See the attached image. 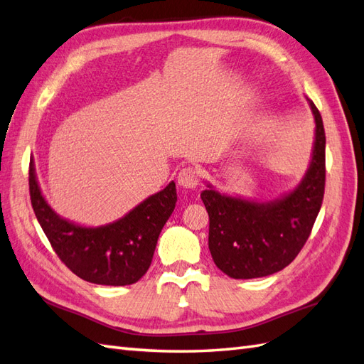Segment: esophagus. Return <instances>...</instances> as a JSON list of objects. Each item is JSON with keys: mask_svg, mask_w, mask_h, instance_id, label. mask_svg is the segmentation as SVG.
I'll return each mask as SVG.
<instances>
[{"mask_svg": "<svg viewBox=\"0 0 364 364\" xmlns=\"http://www.w3.org/2000/svg\"><path fill=\"white\" fill-rule=\"evenodd\" d=\"M176 180H178V184L183 186V188L195 189L198 186V172L191 166L183 167L178 175H176Z\"/></svg>", "mask_w": 364, "mask_h": 364, "instance_id": "1", "label": "esophagus"}]
</instances>
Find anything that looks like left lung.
Listing matches in <instances>:
<instances>
[{
	"mask_svg": "<svg viewBox=\"0 0 364 364\" xmlns=\"http://www.w3.org/2000/svg\"><path fill=\"white\" fill-rule=\"evenodd\" d=\"M309 102L315 121L311 161L292 191L271 201L218 192L210 183L201 192L209 213V250L220 271L237 279L282 271L304 246L324 195L326 135L323 119Z\"/></svg>",
	"mask_w": 364,
	"mask_h": 364,
	"instance_id": "1",
	"label": "left lung"
}]
</instances>
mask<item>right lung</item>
I'll return each instance as SVG.
<instances>
[{"instance_id":"1","label":"right lung","mask_w":364,"mask_h":364,"mask_svg":"<svg viewBox=\"0 0 364 364\" xmlns=\"http://www.w3.org/2000/svg\"><path fill=\"white\" fill-rule=\"evenodd\" d=\"M29 189L36 220L61 262L80 278L102 286L134 284L147 272L158 237L176 203V188L171 181L124 217L93 228L63 218L50 208L41 192L33 158Z\"/></svg>"}]
</instances>
